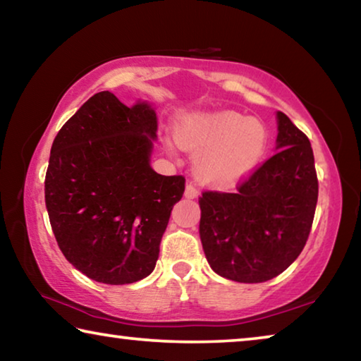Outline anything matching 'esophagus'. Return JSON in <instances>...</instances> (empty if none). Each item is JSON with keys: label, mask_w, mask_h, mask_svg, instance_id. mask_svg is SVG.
<instances>
[{"label": "esophagus", "mask_w": 361, "mask_h": 361, "mask_svg": "<svg viewBox=\"0 0 361 361\" xmlns=\"http://www.w3.org/2000/svg\"><path fill=\"white\" fill-rule=\"evenodd\" d=\"M199 196V191L197 188L192 185V183H190V185H186V190H185V197L188 199H196Z\"/></svg>", "instance_id": "obj_1"}]
</instances>
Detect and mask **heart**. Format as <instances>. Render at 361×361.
Segmentation results:
<instances>
[{
    "instance_id": "1",
    "label": "heart",
    "mask_w": 361,
    "mask_h": 361,
    "mask_svg": "<svg viewBox=\"0 0 361 361\" xmlns=\"http://www.w3.org/2000/svg\"><path fill=\"white\" fill-rule=\"evenodd\" d=\"M175 140L183 149L197 152L194 173L214 186H230L249 176L268 146L265 125L233 111L188 114Z\"/></svg>"
}]
</instances>
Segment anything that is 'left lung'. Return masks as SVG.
Here are the masks:
<instances>
[{
	"label": "left lung",
	"mask_w": 361,
	"mask_h": 361,
	"mask_svg": "<svg viewBox=\"0 0 361 361\" xmlns=\"http://www.w3.org/2000/svg\"><path fill=\"white\" fill-rule=\"evenodd\" d=\"M276 154L231 192L199 197L202 249L212 270L238 283H263L283 273L312 230L318 201L307 136L276 112Z\"/></svg>",
	"instance_id": "left-lung-1"
}]
</instances>
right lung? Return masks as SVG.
<instances>
[{
  "label": "right lung",
  "instance_id": "add662e5",
  "mask_svg": "<svg viewBox=\"0 0 361 361\" xmlns=\"http://www.w3.org/2000/svg\"><path fill=\"white\" fill-rule=\"evenodd\" d=\"M157 116L147 101L127 107L101 91L67 120L51 146L44 202L66 259L104 284L149 276L181 175L151 167Z\"/></svg>",
  "mask_w": 361,
  "mask_h": 361
}]
</instances>
